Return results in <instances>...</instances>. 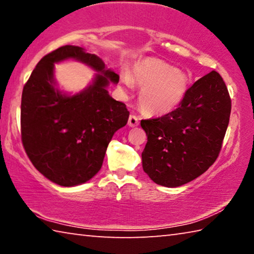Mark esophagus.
Listing matches in <instances>:
<instances>
[{"mask_svg":"<svg viewBox=\"0 0 254 254\" xmlns=\"http://www.w3.org/2000/svg\"><path fill=\"white\" fill-rule=\"evenodd\" d=\"M128 127H137L139 126V119H137L136 115H133L131 114L130 118H128V121H127Z\"/></svg>","mask_w":254,"mask_h":254,"instance_id":"34e87169","label":"esophagus"}]
</instances>
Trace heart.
Wrapping results in <instances>:
<instances>
[{"label":"heart","instance_id":"obj_1","mask_svg":"<svg viewBox=\"0 0 254 254\" xmlns=\"http://www.w3.org/2000/svg\"><path fill=\"white\" fill-rule=\"evenodd\" d=\"M122 80L127 87L141 88L140 106L144 113L163 115L180 105L190 86L186 71L157 58H144L135 63L131 75L124 72Z\"/></svg>","mask_w":254,"mask_h":254}]
</instances>
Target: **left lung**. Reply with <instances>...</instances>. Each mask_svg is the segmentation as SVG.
Instances as JSON below:
<instances>
[{"instance_id": "8db88e82", "label": "left lung", "mask_w": 254, "mask_h": 254, "mask_svg": "<svg viewBox=\"0 0 254 254\" xmlns=\"http://www.w3.org/2000/svg\"><path fill=\"white\" fill-rule=\"evenodd\" d=\"M231 106L224 80L212 70L189 87L177 109L160 118L141 120L148 136L142 152L144 173L166 187L199 177L220 154Z\"/></svg>"}]
</instances>
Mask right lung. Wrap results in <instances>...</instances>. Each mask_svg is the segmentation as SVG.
<instances>
[{
	"label": "right lung",
	"instance_id": "1",
	"mask_svg": "<svg viewBox=\"0 0 254 254\" xmlns=\"http://www.w3.org/2000/svg\"><path fill=\"white\" fill-rule=\"evenodd\" d=\"M74 58L102 72L77 96L60 94L53 86V64ZM96 55L63 46L38 63L21 98V140L36 169L51 182L70 187L94 177L103 165L112 136L127 123L130 112L106 91L119 75L104 69Z\"/></svg>",
	"mask_w": 254,
	"mask_h": 254
}]
</instances>
